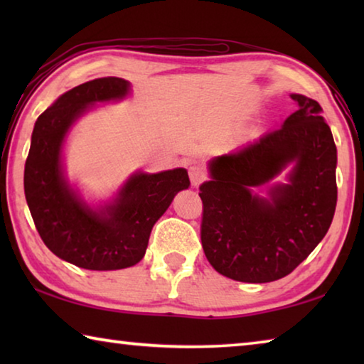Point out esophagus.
Wrapping results in <instances>:
<instances>
[{
	"label": "esophagus",
	"instance_id": "obj_1",
	"mask_svg": "<svg viewBox=\"0 0 364 364\" xmlns=\"http://www.w3.org/2000/svg\"><path fill=\"white\" fill-rule=\"evenodd\" d=\"M188 173H189V180L193 183V186H199V184L205 180V173L204 170H202L199 165H191L188 168Z\"/></svg>",
	"mask_w": 364,
	"mask_h": 364
}]
</instances>
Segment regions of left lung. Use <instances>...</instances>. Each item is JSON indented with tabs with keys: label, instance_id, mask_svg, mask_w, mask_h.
<instances>
[{
	"label": "left lung",
	"instance_id": "left-lung-1",
	"mask_svg": "<svg viewBox=\"0 0 364 364\" xmlns=\"http://www.w3.org/2000/svg\"><path fill=\"white\" fill-rule=\"evenodd\" d=\"M299 110L278 130L215 157L200 186V241L220 274L241 282H271L299 267L321 242L337 204V149L321 106L291 95ZM289 163V185L269 199L256 194Z\"/></svg>",
	"mask_w": 364,
	"mask_h": 364
}]
</instances>
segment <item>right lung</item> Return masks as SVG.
<instances>
[{
  "mask_svg": "<svg viewBox=\"0 0 364 364\" xmlns=\"http://www.w3.org/2000/svg\"><path fill=\"white\" fill-rule=\"evenodd\" d=\"M128 91L130 83L117 77L78 85L38 117L32 133L23 191L36 231L54 255L85 269L136 264L146 254L152 226L189 186L184 168L134 173L97 210L70 188L60 162L67 132L93 104L122 100Z\"/></svg>",
  "mask_w": 364,
  "mask_h": 364,
  "instance_id": "obj_1",
  "label": "right lung"
}]
</instances>
